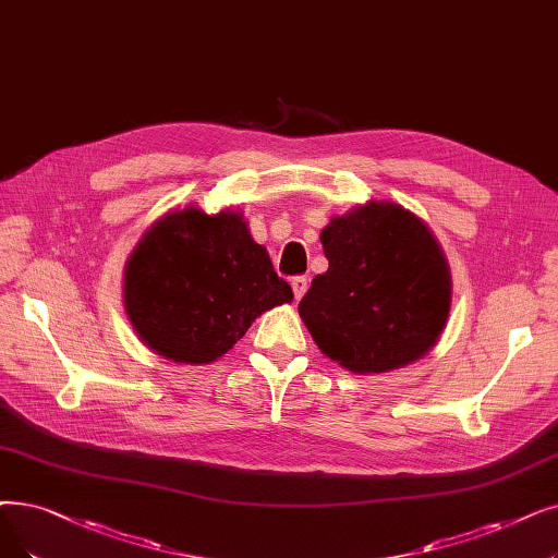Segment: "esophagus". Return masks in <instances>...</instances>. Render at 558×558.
<instances>
[{"label":"esophagus","mask_w":558,"mask_h":558,"mask_svg":"<svg viewBox=\"0 0 558 558\" xmlns=\"http://www.w3.org/2000/svg\"><path fill=\"white\" fill-rule=\"evenodd\" d=\"M307 284H310V280L305 278V276H296V278H292V289H294V296L301 301L303 299V294L307 292Z\"/></svg>","instance_id":"1"}]
</instances>
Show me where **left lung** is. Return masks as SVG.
Instances as JSON below:
<instances>
[{
    "label": "left lung",
    "mask_w": 558,
    "mask_h": 558,
    "mask_svg": "<svg viewBox=\"0 0 558 558\" xmlns=\"http://www.w3.org/2000/svg\"><path fill=\"white\" fill-rule=\"evenodd\" d=\"M328 271L299 314L317 347L353 374L399 369L428 353L451 305L445 253L397 203H367L322 230Z\"/></svg>",
    "instance_id": "obj_1"
}]
</instances>
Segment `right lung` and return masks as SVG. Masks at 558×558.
<instances>
[{"label":"right lung","mask_w":558,"mask_h":558,"mask_svg":"<svg viewBox=\"0 0 558 558\" xmlns=\"http://www.w3.org/2000/svg\"><path fill=\"white\" fill-rule=\"evenodd\" d=\"M123 289L141 342L184 365L221 357L262 312L294 299L244 214L201 207L153 223L128 259Z\"/></svg>","instance_id":"1"}]
</instances>
